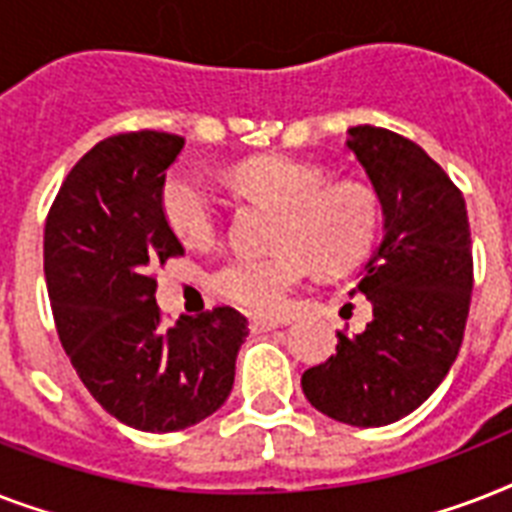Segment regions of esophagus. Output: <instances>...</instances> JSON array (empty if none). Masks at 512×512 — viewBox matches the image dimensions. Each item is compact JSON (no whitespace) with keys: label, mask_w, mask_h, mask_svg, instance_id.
<instances>
[{"label":"esophagus","mask_w":512,"mask_h":512,"mask_svg":"<svg viewBox=\"0 0 512 512\" xmlns=\"http://www.w3.org/2000/svg\"><path fill=\"white\" fill-rule=\"evenodd\" d=\"M276 327H279V321L273 319H249V332L252 335H263V332H271Z\"/></svg>","instance_id":"esophagus-1"}]
</instances>
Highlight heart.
Here are the masks:
<instances>
[{
	"instance_id": "obj_1",
	"label": "heart",
	"mask_w": 512,
	"mask_h": 512,
	"mask_svg": "<svg viewBox=\"0 0 512 512\" xmlns=\"http://www.w3.org/2000/svg\"><path fill=\"white\" fill-rule=\"evenodd\" d=\"M233 185L281 209L273 255H233L212 276V287L244 311L273 316L308 268L342 273L356 268L377 244L382 207L364 183H327L319 164L295 156H257L233 170ZM162 215L177 239L204 247L220 231V209L207 185L175 170L162 185Z\"/></svg>"
}]
</instances>
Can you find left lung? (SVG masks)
I'll list each match as a JSON object with an SVG mask.
<instances>
[{
	"mask_svg": "<svg viewBox=\"0 0 512 512\" xmlns=\"http://www.w3.org/2000/svg\"><path fill=\"white\" fill-rule=\"evenodd\" d=\"M348 148L385 217L356 284L372 321L353 337L337 332V353L303 374V393L332 420L380 428L428 401L452 369L470 311L473 249L462 191L417 143L358 124Z\"/></svg>",
	"mask_w": 512,
	"mask_h": 512,
	"instance_id": "8db88e82",
	"label": "left lung"
}]
</instances>
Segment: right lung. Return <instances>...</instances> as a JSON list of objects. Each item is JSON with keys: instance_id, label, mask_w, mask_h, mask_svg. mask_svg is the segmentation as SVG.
Listing matches in <instances>:
<instances>
[{"instance_id": "right-lung-1", "label": "right lung", "mask_w": 512, "mask_h": 512, "mask_svg": "<svg viewBox=\"0 0 512 512\" xmlns=\"http://www.w3.org/2000/svg\"><path fill=\"white\" fill-rule=\"evenodd\" d=\"M185 140L122 132L60 185L44 225V276L63 350L92 398L130 428L172 433L231 396L247 319L228 305L164 327L154 268L183 255L162 185Z\"/></svg>"}]
</instances>
